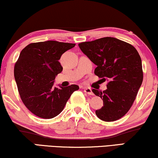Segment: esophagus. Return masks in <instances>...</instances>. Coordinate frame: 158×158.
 Wrapping results in <instances>:
<instances>
[{
  "mask_svg": "<svg viewBox=\"0 0 158 158\" xmlns=\"http://www.w3.org/2000/svg\"><path fill=\"white\" fill-rule=\"evenodd\" d=\"M85 93H86L87 94H88V95H93V91H92V89L89 88V87H85Z\"/></svg>",
  "mask_w": 158,
  "mask_h": 158,
  "instance_id": "esophagus-1",
  "label": "esophagus"
}]
</instances>
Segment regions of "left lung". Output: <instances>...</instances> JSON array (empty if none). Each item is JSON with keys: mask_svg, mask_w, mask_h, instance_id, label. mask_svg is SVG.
Returning <instances> with one entry per match:
<instances>
[{"mask_svg": "<svg viewBox=\"0 0 158 158\" xmlns=\"http://www.w3.org/2000/svg\"><path fill=\"white\" fill-rule=\"evenodd\" d=\"M79 47L97 65L95 74L108 81L106 90H92L103 101L102 108L95 111L97 117L105 122L122 118L132 106L143 81L139 52L133 46L112 37L81 42Z\"/></svg>", "mask_w": 158, "mask_h": 158, "instance_id": "left-lung-1", "label": "left lung"}]
</instances>
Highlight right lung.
Returning <instances> with one entry per match:
<instances>
[{"mask_svg":"<svg viewBox=\"0 0 158 158\" xmlns=\"http://www.w3.org/2000/svg\"><path fill=\"white\" fill-rule=\"evenodd\" d=\"M76 44L47 41L31 43L21 51L15 65V78L21 100L27 109L40 118L52 119L64 109L71 94L79 89L71 85L53 87L63 67L61 55Z\"/></svg>","mask_w":158,"mask_h":158,"instance_id":"right-lung-1","label":"right lung"}]
</instances>
